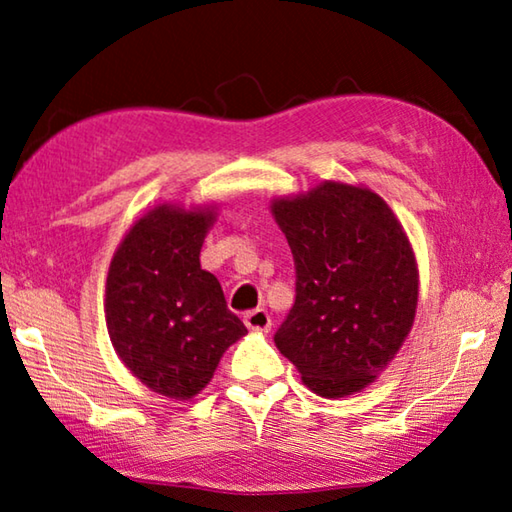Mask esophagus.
Wrapping results in <instances>:
<instances>
[{"instance_id":"esophagus-1","label":"esophagus","mask_w":512,"mask_h":512,"mask_svg":"<svg viewBox=\"0 0 512 512\" xmlns=\"http://www.w3.org/2000/svg\"><path fill=\"white\" fill-rule=\"evenodd\" d=\"M244 323L253 332H268L271 329V316H268L266 309H253L244 316Z\"/></svg>"}]
</instances>
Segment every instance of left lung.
<instances>
[{
	"instance_id": "8db88e82",
	"label": "left lung",
	"mask_w": 512,
	"mask_h": 512,
	"mask_svg": "<svg viewBox=\"0 0 512 512\" xmlns=\"http://www.w3.org/2000/svg\"><path fill=\"white\" fill-rule=\"evenodd\" d=\"M271 214L296 262V302L275 345L327 400L361 393L409 336L420 271L400 219L366 185L323 180Z\"/></svg>"
}]
</instances>
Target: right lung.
<instances>
[{
  "label": "right lung",
  "instance_id": "add662e5",
  "mask_svg": "<svg viewBox=\"0 0 512 512\" xmlns=\"http://www.w3.org/2000/svg\"><path fill=\"white\" fill-rule=\"evenodd\" d=\"M216 205L160 203L126 232L108 268L106 327L121 363L153 393L192 400L248 334L201 268Z\"/></svg>",
  "mask_w": 512,
  "mask_h": 512
}]
</instances>
